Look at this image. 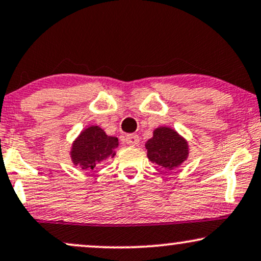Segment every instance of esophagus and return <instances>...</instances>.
I'll list each match as a JSON object with an SVG mask.
<instances>
[{
	"label": "esophagus",
	"mask_w": 261,
	"mask_h": 261,
	"mask_svg": "<svg viewBox=\"0 0 261 261\" xmlns=\"http://www.w3.org/2000/svg\"><path fill=\"white\" fill-rule=\"evenodd\" d=\"M125 143L128 144V146H133V147L139 146V143H140L139 135H136V134L126 135V136H125Z\"/></svg>",
	"instance_id": "1"
}]
</instances>
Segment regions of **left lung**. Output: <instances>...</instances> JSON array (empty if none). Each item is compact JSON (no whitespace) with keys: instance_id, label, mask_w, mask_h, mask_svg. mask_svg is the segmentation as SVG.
Listing matches in <instances>:
<instances>
[{"instance_id":"left-lung-1","label":"left lung","mask_w":261,"mask_h":261,"mask_svg":"<svg viewBox=\"0 0 261 261\" xmlns=\"http://www.w3.org/2000/svg\"><path fill=\"white\" fill-rule=\"evenodd\" d=\"M147 156L152 163L166 170H174L188 156V143L174 128L161 126L153 131L146 142Z\"/></svg>"}]
</instances>
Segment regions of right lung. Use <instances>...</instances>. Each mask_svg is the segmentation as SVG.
<instances>
[{
	"mask_svg": "<svg viewBox=\"0 0 261 261\" xmlns=\"http://www.w3.org/2000/svg\"><path fill=\"white\" fill-rule=\"evenodd\" d=\"M118 139L108 136L99 126H90L81 131L71 146L70 156L74 165L84 170H93L109 156L115 155Z\"/></svg>",
	"mask_w": 261,
	"mask_h": 261,
	"instance_id": "obj_1",
	"label": "right lung"
}]
</instances>
